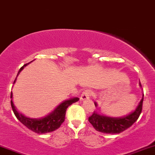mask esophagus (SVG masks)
<instances>
[{
	"instance_id": "esophagus-1",
	"label": "esophagus",
	"mask_w": 155,
	"mask_h": 155,
	"mask_svg": "<svg viewBox=\"0 0 155 155\" xmlns=\"http://www.w3.org/2000/svg\"><path fill=\"white\" fill-rule=\"evenodd\" d=\"M91 91L89 90H86L82 93V94H81V99L82 100V101H85V100L89 99V98L91 97Z\"/></svg>"
}]
</instances>
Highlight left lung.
Here are the masks:
<instances>
[{
	"label": "left lung",
	"mask_w": 155,
	"mask_h": 155,
	"mask_svg": "<svg viewBox=\"0 0 155 155\" xmlns=\"http://www.w3.org/2000/svg\"><path fill=\"white\" fill-rule=\"evenodd\" d=\"M140 86H141L140 83ZM143 96V95L142 99L140 101L135 110L129 114L120 117H111L108 116L101 115L94 111L93 114L89 117V123L92 125L95 130L100 132L106 133V134H119L130 127L138 119L142 111ZM94 104L95 106H97L96 103H94Z\"/></svg>",
	"instance_id": "1"
}]
</instances>
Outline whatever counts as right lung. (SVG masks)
Returning a JSON list of instances; mask_svg holds the SVG:
<instances>
[{"label": "right lung", "mask_w": 155, "mask_h": 155, "mask_svg": "<svg viewBox=\"0 0 155 155\" xmlns=\"http://www.w3.org/2000/svg\"><path fill=\"white\" fill-rule=\"evenodd\" d=\"M29 64V63H28V64L24 65L20 69V70L18 71V75L21 70L24 69V66H26ZM16 79H17V78L15 80L14 84L15 83ZM12 97V93L11 92V98ZM78 101H79L78 97H73L69 100H66V101H63L61 104L58 105L57 107L54 109V111H51L50 114L45 116L44 117L36 118V119L35 118L27 117L21 114L19 111H17L12 100L11 106L15 115L21 124H24L28 129L34 131V132L38 133V134H45V133L51 132V131L58 129L61 126V125L64 122L65 115H66V111L67 108L70 105L77 102Z\"/></svg>", "instance_id": "1"}]
</instances>
